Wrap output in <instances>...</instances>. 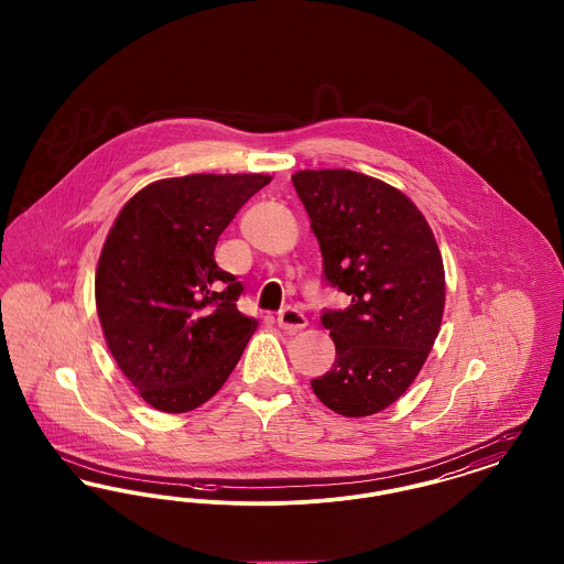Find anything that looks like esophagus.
Instances as JSON below:
<instances>
[{"mask_svg": "<svg viewBox=\"0 0 564 564\" xmlns=\"http://www.w3.org/2000/svg\"><path fill=\"white\" fill-rule=\"evenodd\" d=\"M276 323H279V327L285 329L288 334H295V332H300L302 327H306V317H304L302 311H297L295 306H285V308L279 313Z\"/></svg>", "mask_w": 564, "mask_h": 564, "instance_id": "esophagus-1", "label": "esophagus"}]
</instances>
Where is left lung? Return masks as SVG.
I'll return each mask as SVG.
<instances>
[{
    "mask_svg": "<svg viewBox=\"0 0 564 564\" xmlns=\"http://www.w3.org/2000/svg\"><path fill=\"white\" fill-rule=\"evenodd\" d=\"M292 182L322 247L325 283L350 297L345 311H323L336 361L311 387L329 410L370 416L402 398L437 338L442 253L416 205L380 180L323 169Z\"/></svg>",
    "mask_w": 564,
    "mask_h": 564,
    "instance_id": "left-lung-1",
    "label": "left lung"
}]
</instances>
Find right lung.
I'll return each instance as SVG.
<instances>
[{
	"label": "right lung",
	"instance_id": "obj_1",
	"mask_svg": "<svg viewBox=\"0 0 564 564\" xmlns=\"http://www.w3.org/2000/svg\"><path fill=\"white\" fill-rule=\"evenodd\" d=\"M269 175H186L139 189L104 245L95 297L109 350L139 395L162 412L212 400L258 322L245 288L215 264L219 235Z\"/></svg>",
	"mask_w": 564,
	"mask_h": 564
}]
</instances>
